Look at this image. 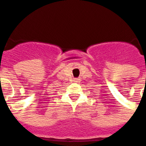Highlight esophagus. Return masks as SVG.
I'll return each instance as SVG.
<instances>
[{
  "label": "esophagus",
  "instance_id": "obj_1",
  "mask_svg": "<svg viewBox=\"0 0 146 146\" xmlns=\"http://www.w3.org/2000/svg\"><path fill=\"white\" fill-rule=\"evenodd\" d=\"M74 82H79V81H80V79L75 78V79H74Z\"/></svg>",
  "mask_w": 146,
  "mask_h": 146
}]
</instances>
